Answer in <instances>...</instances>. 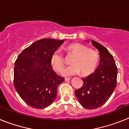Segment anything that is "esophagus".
<instances>
[{
  "label": "esophagus",
  "mask_w": 129,
  "mask_h": 129,
  "mask_svg": "<svg viewBox=\"0 0 129 129\" xmlns=\"http://www.w3.org/2000/svg\"><path fill=\"white\" fill-rule=\"evenodd\" d=\"M64 80H65V81H68L70 80V77H65V78H64Z\"/></svg>",
  "instance_id": "34e87169"
}]
</instances>
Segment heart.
Returning <instances> with one entry per match:
<instances>
[{
  "mask_svg": "<svg viewBox=\"0 0 129 129\" xmlns=\"http://www.w3.org/2000/svg\"><path fill=\"white\" fill-rule=\"evenodd\" d=\"M67 52L74 55L71 59L72 65L63 70L64 76H72L81 72L83 76H88L94 72L99 62L98 53L91 48L79 43L70 44L66 48ZM51 64L55 71L61 73L64 67V58L59 50L54 51L51 56Z\"/></svg>",
  "mask_w": 129,
  "mask_h": 129,
  "instance_id": "b5f03b06",
  "label": "heart"
}]
</instances>
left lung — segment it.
I'll list each match as a JSON object with an SVG mask.
<instances>
[{
	"instance_id": "obj_1",
	"label": "left lung",
	"mask_w": 129,
	"mask_h": 129,
	"mask_svg": "<svg viewBox=\"0 0 129 129\" xmlns=\"http://www.w3.org/2000/svg\"><path fill=\"white\" fill-rule=\"evenodd\" d=\"M92 44L98 49L100 62L93 74L83 78V85L75 90L79 103L87 109H95L106 103L117 85L118 69L114 59L107 48L95 41Z\"/></svg>"
}]
</instances>
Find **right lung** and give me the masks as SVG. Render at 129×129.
<instances>
[{"mask_svg":"<svg viewBox=\"0 0 129 129\" xmlns=\"http://www.w3.org/2000/svg\"><path fill=\"white\" fill-rule=\"evenodd\" d=\"M63 40L42 39L18 55L15 62L13 83L26 104L35 109L48 107L56 98L57 87L64 81L52 69L51 56Z\"/></svg>","mask_w":129,"mask_h":129,"instance_id":"add662e5","label":"right lung"}]
</instances>
